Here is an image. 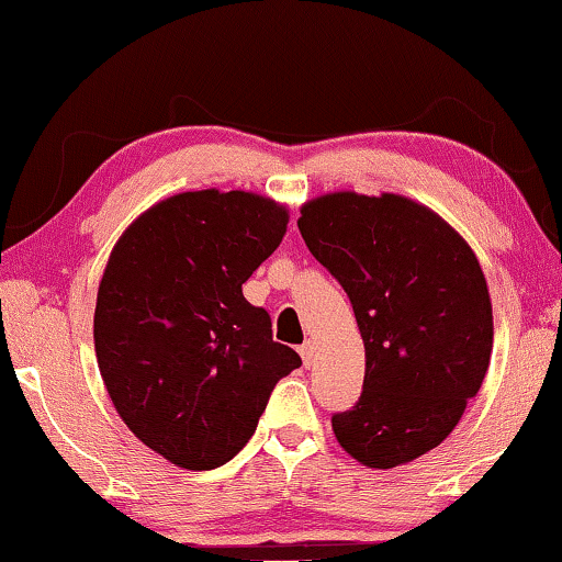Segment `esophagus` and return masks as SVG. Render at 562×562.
<instances>
[{
	"instance_id": "34e87169",
	"label": "esophagus",
	"mask_w": 562,
	"mask_h": 562,
	"mask_svg": "<svg viewBox=\"0 0 562 562\" xmlns=\"http://www.w3.org/2000/svg\"><path fill=\"white\" fill-rule=\"evenodd\" d=\"M299 355H301V360H304L306 368H312V362H314V357H316L314 341H304V345L299 347Z\"/></svg>"
}]
</instances>
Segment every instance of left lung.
Here are the masks:
<instances>
[{"label":"left lung","mask_w":562,"mask_h":562,"mask_svg":"<svg viewBox=\"0 0 562 562\" xmlns=\"http://www.w3.org/2000/svg\"><path fill=\"white\" fill-rule=\"evenodd\" d=\"M299 231L347 291L364 341L360 401L331 416L339 446L370 469L436 449L492 357V301L474 250L434 210L387 192L316 198Z\"/></svg>","instance_id":"left-lung-1"}]
</instances>
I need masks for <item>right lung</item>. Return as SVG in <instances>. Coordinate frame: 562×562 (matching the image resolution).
<instances>
[{"label":"right lung","instance_id":"right-lung-1","mask_svg":"<svg viewBox=\"0 0 562 562\" xmlns=\"http://www.w3.org/2000/svg\"><path fill=\"white\" fill-rule=\"evenodd\" d=\"M286 223V207L261 194L182 192L113 246L93 316L101 378L132 434L177 467L231 461L301 364L243 296Z\"/></svg>","mask_w":562,"mask_h":562}]
</instances>
